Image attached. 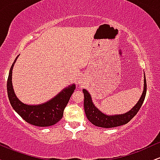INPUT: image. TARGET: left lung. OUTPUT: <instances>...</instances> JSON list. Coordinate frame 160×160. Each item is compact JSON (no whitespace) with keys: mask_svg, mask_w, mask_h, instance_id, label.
<instances>
[{"mask_svg":"<svg viewBox=\"0 0 160 160\" xmlns=\"http://www.w3.org/2000/svg\"><path fill=\"white\" fill-rule=\"evenodd\" d=\"M84 94V110L87 119L90 121L93 125L102 128H113L117 127V126H122L128 123L137 114L141 106H142L143 102H144L145 96H146L147 92V82L146 78L144 77V91H143L142 95H141V98L139 99L138 102L135 104L131 111L124 114L120 115H114V116H108L104 114L95 106L93 104L92 102V98L88 92L87 90L83 89L82 90Z\"/></svg>","mask_w":160,"mask_h":160,"instance_id":"obj_1","label":"left lung"}]
</instances>
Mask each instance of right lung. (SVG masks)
Listing matches in <instances>:
<instances>
[{
	"label": "right lung",
	"mask_w": 160,
	"mask_h": 160,
	"mask_svg": "<svg viewBox=\"0 0 160 160\" xmlns=\"http://www.w3.org/2000/svg\"><path fill=\"white\" fill-rule=\"evenodd\" d=\"M18 56L11 66L7 79V94L10 104L24 120L34 126L46 127L57 123L63 117L64 110L76 89L75 85L72 84L69 87L65 88L52 100L43 104L28 105L22 103L16 98L12 85V71Z\"/></svg>",
	"instance_id": "obj_1"
}]
</instances>
